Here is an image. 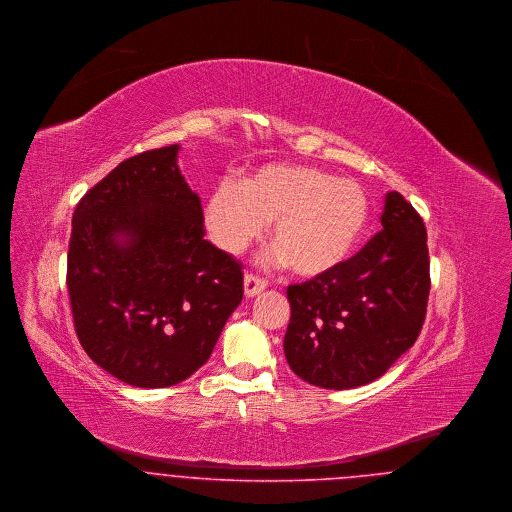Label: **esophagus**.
<instances>
[{"mask_svg":"<svg viewBox=\"0 0 512 512\" xmlns=\"http://www.w3.org/2000/svg\"><path fill=\"white\" fill-rule=\"evenodd\" d=\"M265 288H267V282H265L263 278H259V276L251 274V272L245 274V278H243V290H245V296H247V298L259 296Z\"/></svg>","mask_w":512,"mask_h":512,"instance_id":"34e87169","label":"esophagus"}]
</instances>
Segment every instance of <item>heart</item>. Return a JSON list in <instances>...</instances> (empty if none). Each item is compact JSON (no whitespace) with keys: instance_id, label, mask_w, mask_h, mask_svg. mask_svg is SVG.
I'll list each match as a JSON object with an SVG mask.
<instances>
[{"instance_id":"b5f03b06","label":"heart","mask_w":512,"mask_h":512,"mask_svg":"<svg viewBox=\"0 0 512 512\" xmlns=\"http://www.w3.org/2000/svg\"><path fill=\"white\" fill-rule=\"evenodd\" d=\"M369 218L365 189L305 164H267L241 185L218 183L203 220L216 247L236 255L259 240L272 222V261L300 276L342 265L358 245Z\"/></svg>"}]
</instances>
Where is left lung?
<instances>
[{
	"instance_id": "obj_1",
	"label": "left lung",
	"mask_w": 512,
	"mask_h": 512,
	"mask_svg": "<svg viewBox=\"0 0 512 512\" xmlns=\"http://www.w3.org/2000/svg\"><path fill=\"white\" fill-rule=\"evenodd\" d=\"M381 226L352 259L286 290L292 317L284 354L309 385H367L420 336L431 288L423 220L391 191Z\"/></svg>"
}]
</instances>
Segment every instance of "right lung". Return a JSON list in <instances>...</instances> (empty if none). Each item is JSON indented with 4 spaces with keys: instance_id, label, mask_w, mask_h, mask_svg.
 Masks as SVG:
<instances>
[{
    "instance_id": "add662e5",
    "label": "right lung",
    "mask_w": 512,
    "mask_h": 512,
    "mask_svg": "<svg viewBox=\"0 0 512 512\" xmlns=\"http://www.w3.org/2000/svg\"><path fill=\"white\" fill-rule=\"evenodd\" d=\"M178 145L123 160L79 201L67 253L75 332L96 365L172 387L211 358L243 298L241 265L205 240Z\"/></svg>"
}]
</instances>
